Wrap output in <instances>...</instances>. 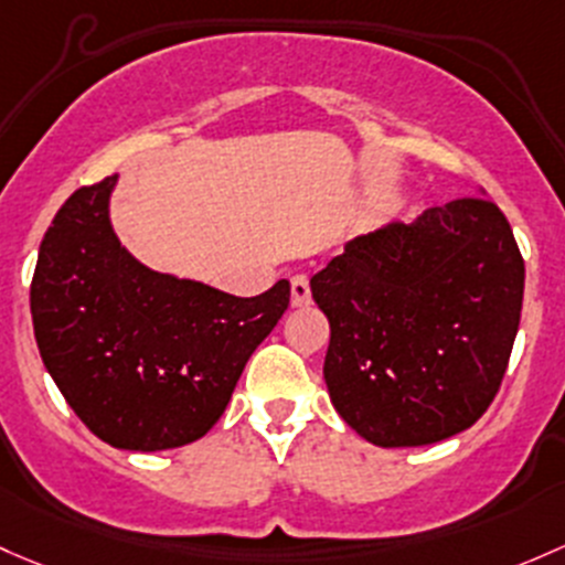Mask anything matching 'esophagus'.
I'll list each match as a JSON object with an SVG mask.
<instances>
[{"mask_svg":"<svg viewBox=\"0 0 565 565\" xmlns=\"http://www.w3.org/2000/svg\"><path fill=\"white\" fill-rule=\"evenodd\" d=\"M292 306H308L311 302V287H308V276H292Z\"/></svg>","mask_w":565,"mask_h":565,"instance_id":"obj_1","label":"esophagus"}]
</instances>
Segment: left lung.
I'll return each mask as SVG.
<instances>
[{
	"instance_id": "8db88e82",
	"label": "left lung",
	"mask_w": 565,
	"mask_h": 565,
	"mask_svg": "<svg viewBox=\"0 0 565 565\" xmlns=\"http://www.w3.org/2000/svg\"><path fill=\"white\" fill-rule=\"evenodd\" d=\"M522 287L518 241L487 198L349 241L311 278L343 423L376 447H425L471 427L501 390Z\"/></svg>"
}]
</instances>
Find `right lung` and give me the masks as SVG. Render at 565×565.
Listing matches in <instances>:
<instances>
[{
  "mask_svg": "<svg viewBox=\"0 0 565 565\" xmlns=\"http://www.w3.org/2000/svg\"><path fill=\"white\" fill-rule=\"evenodd\" d=\"M116 178L81 186L53 216L29 292L34 338L94 436L159 452L218 423L248 358L287 311L289 281L235 298L148 270L110 227Z\"/></svg>",
  "mask_w": 565,
  "mask_h": 565,
  "instance_id": "1",
  "label": "right lung"
}]
</instances>
